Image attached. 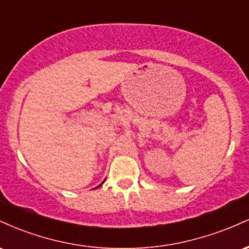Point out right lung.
<instances>
[{"mask_svg": "<svg viewBox=\"0 0 249 249\" xmlns=\"http://www.w3.org/2000/svg\"><path fill=\"white\" fill-rule=\"evenodd\" d=\"M102 184H103V182H102ZM102 184H101V185H99V186H102ZM99 186H97V187H99Z\"/></svg>", "mask_w": 249, "mask_h": 249, "instance_id": "1", "label": "right lung"}]
</instances>
